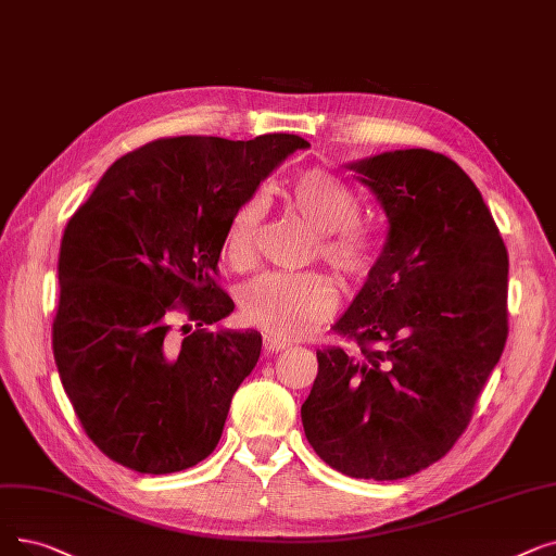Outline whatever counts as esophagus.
Returning a JSON list of instances; mask_svg holds the SVG:
<instances>
[{
    "mask_svg": "<svg viewBox=\"0 0 556 556\" xmlns=\"http://www.w3.org/2000/svg\"><path fill=\"white\" fill-rule=\"evenodd\" d=\"M288 348V343L286 341H279V338H273V336H265L263 338V350H265V354H277V352H281V350H286Z\"/></svg>",
    "mask_w": 556,
    "mask_h": 556,
    "instance_id": "obj_1",
    "label": "esophagus"
}]
</instances>
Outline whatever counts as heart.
Listing matches in <instances>:
<instances>
[{"mask_svg":"<svg viewBox=\"0 0 556 556\" xmlns=\"http://www.w3.org/2000/svg\"><path fill=\"white\" fill-rule=\"evenodd\" d=\"M302 218L318 231L313 254L350 288L364 286L379 263L381 240L358 223L354 192L327 170H306L286 190ZM265 218V202L248 198L231 213L225 229V258L233 270H248L256 263L258 233ZM338 306V288L325 273H268L250 281L238 295L243 320L279 341H295L325 325Z\"/></svg>","mask_w":556,"mask_h":556,"instance_id":"heart-1","label":"heart"}]
</instances>
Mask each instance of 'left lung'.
I'll list each match as a JSON object with an SVG mask.
<instances>
[{
  "instance_id": "obj_1",
  "label": "left lung",
  "mask_w": 556,
  "mask_h": 556,
  "mask_svg": "<svg viewBox=\"0 0 556 556\" xmlns=\"http://www.w3.org/2000/svg\"><path fill=\"white\" fill-rule=\"evenodd\" d=\"M381 202L389 240L338 336L318 350L302 404L306 441L356 479H402L437 464L470 425L509 336V258L472 179L429 150L350 165Z\"/></svg>"
}]
</instances>
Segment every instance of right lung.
<instances>
[{
	"instance_id": "add662e5",
	"label": "right lung",
	"mask_w": 556,
	"mask_h": 556,
	"mask_svg": "<svg viewBox=\"0 0 556 556\" xmlns=\"http://www.w3.org/2000/svg\"><path fill=\"white\" fill-rule=\"evenodd\" d=\"M308 142L159 138L119 156L72 215L59 252L54 361L75 414L111 462L179 472L223 437L256 331H211L233 311L218 283L231 213ZM177 312L189 320L177 334Z\"/></svg>"
}]
</instances>
